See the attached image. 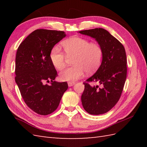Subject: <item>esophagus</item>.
I'll use <instances>...</instances> for the list:
<instances>
[{"label":"esophagus","mask_w":147,"mask_h":147,"mask_svg":"<svg viewBox=\"0 0 147 147\" xmlns=\"http://www.w3.org/2000/svg\"><path fill=\"white\" fill-rule=\"evenodd\" d=\"M67 84H68V86H69V87H71V86H73L74 84H75V83L74 82H69L68 83H67Z\"/></svg>","instance_id":"1"}]
</instances>
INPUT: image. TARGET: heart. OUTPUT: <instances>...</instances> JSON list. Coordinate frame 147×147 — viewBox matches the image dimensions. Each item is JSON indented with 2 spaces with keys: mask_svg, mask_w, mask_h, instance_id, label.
Here are the masks:
<instances>
[{
  "mask_svg": "<svg viewBox=\"0 0 147 147\" xmlns=\"http://www.w3.org/2000/svg\"><path fill=\"white\" fill-rule=\"evenodd\" d=\"M62 45L67 56L74 55L73 66L67 67L60 73L59 78L62 81L75 82L84 75L85 71L88 74L92 73L100 65L103 51L98 43H90L85 38L73 36L65 40L62 42ZM50 59L57 69L61 70L65 67L66 55L59 47L52 48Z\"/></svg>",
  "mask_w": 147,
  "mask_h": 147,
  "instance_id": "1",
  "label": "heart"
}]
</instances>
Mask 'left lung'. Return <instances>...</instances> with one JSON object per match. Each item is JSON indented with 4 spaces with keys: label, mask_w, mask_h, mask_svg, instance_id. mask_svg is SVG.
<instances>
[{
    "label": "left lung",
    "mask_w": 147,
    "mask_h": 147,
    "mask_svg": "<svg viewBox=\"0 0 147 147\" xmlns=\"http://www.w3.org/2000/svg\"><path fill=\"white\" fill-rule=\"evenodd\" d=\"M79 33L94 38L103 51L100 66L86 80L98 82L101 88L98 85L92 86L84 83L83 107L90 114H105L117 104L123 92L127 74L125 49L117 39L103 28L83 30Z\"/></svg>",
    "instance_id": "left-lung-1"
}]
</instances>
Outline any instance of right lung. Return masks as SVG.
Listing matches in <instances>:
<instances>
[{
	"instance_id": "add662e5",
	"label": "right lung",
	"mask_w": 147,
	"mask_h": 147,
	"mask_svg": "<svg viewBox=\"0 0 147 147\" xmlns=\"http://www.w3.org/2000/svg\"><path fill=\"white\" fill-rule=\"evenodd\" d=\"M65 36L62 31L36 30L17 50L16 83L28 107L40 115L55 111L68 88L67 82L54 81L57 73L50 59L52 48Z\"/></svg>"
}]
</instances>
